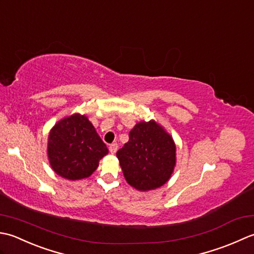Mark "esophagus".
<instances>
[{"instance_id": "obj_1", "label": "esophagus", "mask_w": 254, "mask_h": 254, "mask_svg": "<svg viewBox=\"0 0 254 254\" xmlns=\"http://www.w3.org/2000/svg\"><path fill=\"white\" fill-rule=\"evenodd\" d=\"M117 148H118V146H117V143H112L111 146H110V152L111 153H115L116 151H117Z\"/></svg>"}]
</instances>
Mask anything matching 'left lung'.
<instances>
[{"instance_id":"8db88e82","label":"left lung","mask_w":254,"mask_h":254,"mask_svg":"<svg viewBox=\"0 0 254 254\" xmlns=\"http://www.w3.org/2000/svg\"><path fill=\"white\" fill-rule=\"evenodd\" d=\"M173 138L154 121L136 124L116 156L127 183L138 190H156L169 181L177 163Z\"/></svg>"}]
</instances>
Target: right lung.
<instances>
[{"label": "right lung", "mask_w": 254, "mask_h": 254, "mask_svg": "<svg viewBox=\"0 0 254 254\" xmlns=\"http://www.w3.org/2000/svg\"><path fill=\"white\" fill-rule=\"evenodd\" d=\"M107 153L106 144L85 115L65 117L49 132V162L55 172L64 179L89 178Z\"/></svg>", "instance_id": "1"}]
</instances>
